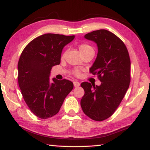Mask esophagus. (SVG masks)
Masks as SVG:
<instances>
[{
    "mask_svg": "<svg viewBox=\"0 0 150 150\" xmlns=\"http://www.w3.org/2000/svg\"><path fill=\"white\" fill-rule=\"evenodd\" d=\"M73 85H74L75 87H79L80 86V83L78 82V81H74L73 82Z\"/></svg>",
    "mask_w": 150,
    "mask_h": 150,
    "instance_id": "34e87169",
    "label": "esophagus"
}]
</instances>
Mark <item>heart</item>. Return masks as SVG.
Returning <instances> with one entry per match:
<instances>
[{
  "label": "heart",
  "mask_w": 150,
  "mask_h": 150,
  "mask_svg": "<svg viewBox=\"0 0 150 150\" xmlns=\"http://www.w3.org/2000/svg\"><path fill=\"white\" fill-rule=\"evenodd\" d=\"M79 50L81 54V53L87 52V51H90V50H93V47L90 46L89 45L86 44H81L79 45ZM74 74L76 75H79L80 74L79 71L78 70H75L74 71Z\"/></svg>",
  "instance_id": "obj_1"
}]
</instances>
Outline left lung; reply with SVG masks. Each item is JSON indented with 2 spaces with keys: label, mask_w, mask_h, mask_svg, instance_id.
<instances>
[{
  "label": "left lung",
  "mask_w": 150,
  "mask_h": 150,
  "mask_svg": "<svg viewBox=\"0 0 150 150\" xmlns=\"http://www.w3.org/2000/svg\"><path fill=\"white\" fill-rule=\"evenodd\" d=\"M84 38L97 45V56L90 72L98 76L101 84L81 83L85 95L81 100V106L90 118L102 121L112 115L128 90L130 59L125 44L108 30H95Z\"/></svg>",
  "instance_id": "1"
}]
</instances>
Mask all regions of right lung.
<instances>
[{
	"label": "right lung",
	"mask_w": 150,
	"mask_h": 150,
	"mask_svg": "<svg viewBox=\"0 0 150 150\" xmlns=\"http://www.w3.org/2000/svg\"><path fill=\"white\" fill-rule=\"evenodd\" d=\"M75 35L45 34L30 42L18 63V79L22 95L33 113L42 119L58 113L73 88L69 80H50L53 66L59 65L62 52Z\"/></svg>",
	"instance_id": "1"
}]
</instances>
